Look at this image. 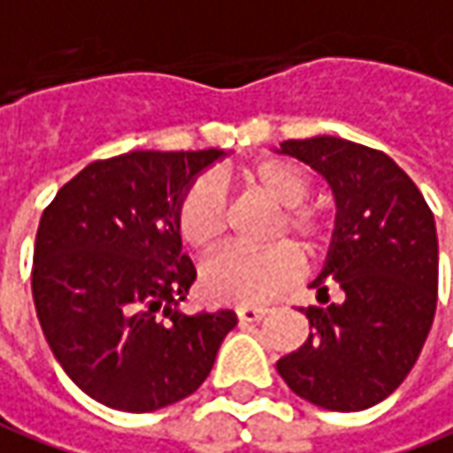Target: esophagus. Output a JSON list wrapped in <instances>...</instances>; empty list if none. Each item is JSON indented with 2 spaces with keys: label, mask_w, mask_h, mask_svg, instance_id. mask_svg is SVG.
I'll return each instance as SVG.
<instances>
[{
  "label": "esophagus",
  "mask_w": 453,
  "mask_h": 453,
  "mask_svg": "<svg viewBox=\"0 0 453 453\" xmlns=\"http://www.w3.org/2000/svg\"><path fill=\"white\" fill-rule=\"evenodd\" d=\"M235 313H238V319H241V320H248V323H257V320L263 319V316H265L268 311H265V308H253V305H241V308H238Z\"/></svg>",
  "instance_id": "1"
}]
</instances>
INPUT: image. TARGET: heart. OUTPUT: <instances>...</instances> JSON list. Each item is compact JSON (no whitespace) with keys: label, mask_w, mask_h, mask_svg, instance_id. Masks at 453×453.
<instances>
[{"label":"heart","mask_w":453,"mask_h":453,"mask_svg":"<svg viewBox=\"0 0 453 453\" xmlns=\"http://www.w3.org/2000/svg\"><path fill=\"white\" fill-rule=\"evenodd\" d=\"M245 190L265 197L275 212L268 241L290 235L308 250H316L326 241V220L319 212L305 208L311 182L296 165L283 160H265L241 173ZM180 241L196 253H208L226 233V197L220 182L211 175L197 178L175 211ZM303 271V257L288 245L278 242L260 253L223 250L211 257L200 271V290L212 303H265L275 293L290 286Z\"/></svg>","instance_id":"obj_1"}]
</instances>
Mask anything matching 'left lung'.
Segmentation results:
<instances>
[{
	"label": "left lung",
	"mask_w": 453,
	"mask_h": 453,
	"mask_svg": "<svg viewBox=\"0 0 453 453\" xmlns=\"http://www.w3.org/2000/svg\"><path fill=\"white\" fill-rule=\"evenodd\" d=\"M328 182L335 227L311 280L326 308H301L308 341L275 368L290 391L328 411H364L411 373L436 313L439 241L434 212L388 155L343 137L280 142ZM339 301H327V288Z\"/></svg>",
	"instance_id": "obj_1"
}]
</instances>
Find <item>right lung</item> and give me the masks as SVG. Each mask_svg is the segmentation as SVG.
I'll list each match as a JSON object with an SVG mask.
<instances>
[{
  "mask_svg": "<svg viewBox=\"0 0 453 453\" xmlns=\"http://www.w3.org/2000/svg\"><path fill=\"white\" fill-rule=\"evenodd\" d=\"M223 150H133L87 165L42 212L32 296L50 349L87 396L145 413L208 379L238 316L182 313L196 280L175 211Z\"/></svg>",
  "mask_w": 453,
  "mask_h": 453,
  "instance_id": "1",
  "label": "right lung"
}]
</instances>
